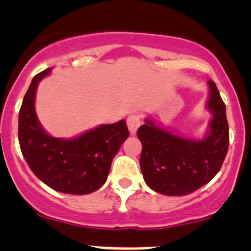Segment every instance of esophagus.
<instances>
[{"label": "esophagus", "instance_id": "34e87169", "mask_svg": "<svg viewBox=\"0 0 251 251\" xmlns=\"http://www.w3.org/2000/svg\"><path fill=\"white\" fill-rule=\"evenodd\" d=\"M126 123H127V127L131 135H135L141 125V119L138 115H130L127 118V120H126Z\"/></svg>", "mask_w": 251, "mask_h": 251}]
</instances>
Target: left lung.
<instances>
[{"mask_svg":"<svg viewBox=\"0 0 251 251\" xmlns=\"http://www.w3.org/2000/svg\"><path fill=\"white\" fill-rule=\"evenodd\" d=\"M207 86L206 109L212 118L204 138H186L151 119L138 128L141 171L149 188L158 193L187 196L211 181L224 164L229 144L226 105L214 81Z\"/></svg>","mask_w":251,"mask_h":251,"instance_id":"1","label":"left lung"}]
</instances>
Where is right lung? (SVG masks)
<instances>
[{
  "label": "right lung",
  "instance_id": "obj_1",
  "mask_svg": "<svg viewBox=\"0 0 251 251\" xmlns=\"http://www.w3.org/2000/svg\"><path fill=\"white\" fill-rule=\"evenodd\" d=\"M50 70L32 78L20 107L18 138L23 156L37 178L54 191L92 193L105 183L113 158L130 135L126 121L103 124L74 138L48 135L37 119L35 96L39 82Z\"/></svg>",
  "mask_w": 251,
  "mask_h": 251
}]
</instances>
